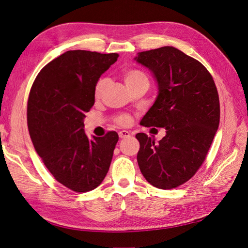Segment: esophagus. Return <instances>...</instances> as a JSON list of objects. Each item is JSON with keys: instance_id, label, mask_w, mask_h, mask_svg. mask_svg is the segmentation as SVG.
I'll return each mask as SVG.
<instances>
[{"instance_id": "34e87169", "label": "esophagus", "mask_w": 248, "mask_h": 248, "mask_svg": "<svg viewBox=\"0 0 248 248\" xmlns=\"http://www.w3.org/2000/svg\"><path fill=\"white\" fill-rule=\"evenodd\" d=\"M130 137V132L127 131V130H122L119 132V138L120 139H126V138H129Z\"/></svg>"}]
</instances>
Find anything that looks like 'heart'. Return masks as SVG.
<instances>
[{"mask_svg": "<svg viewBox=\"0 0 248 248\" xmlns=\"http://www.w3.org/2000/svg\"><path fill=\"white\" fill-rule=\"evenodd\" d=\"M122 78L123 80L125 82V85L127 86L129 90L132 89L133 87H136L137 85H139L140 82L141 81H145L148 80V78L146 74L136 68H128V69H125L122 72ZM108 81L106 78H100L98 81H97V84L95 86V97H99L103 90L106 89L107 87ZM116 122L120 125L125 126V125H128L130 123V117L129 116H126V115H122V116H119L116 119Z\"/></svg>", "mask_w": 248, "mask_h": 248, "instance_id": "obj_1", "label": "heart"}]
</instances>
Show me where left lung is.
<instances>
[{
    "label": "left lung",
    "mask_w": 248,
    "mask_h": 248,
    "mask_svg": "<svg viewBox=\"0 0 248 248\" xmlns=\"http://www.w3.org/2000/svg\"><path fill=\"white\" fill-rule=\"evenodd\" d=\"M134 60L154 74L158 95L140 125L166 128L155 144L138 133V163L147 181L160 189L184 184L205 161L219 125L215 82L198 60L172 46L139 52Z\"/></svg>",
    "instance_id": "obj_1"
}]
</instances>
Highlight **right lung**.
<instances>
[{
  "label": "right lung",
  "instance_id": "add662e5",
  "mask_svg": "<svg viewBox=\"0 0 248 248\" xmlns=\"http://www.w3.org/2000/svg\"><path fill=\"white\" fill-rule=\"evenodd\" d=\"M118 57L68 50L43 67L30 91L27 121L36 152L57 181L76 192L101 184L119 140L116 131L89 140L84 129L97 81Z\"/></svg>",
  "mask_w": 248,
  "mask_h": 248
}]
</instances>
